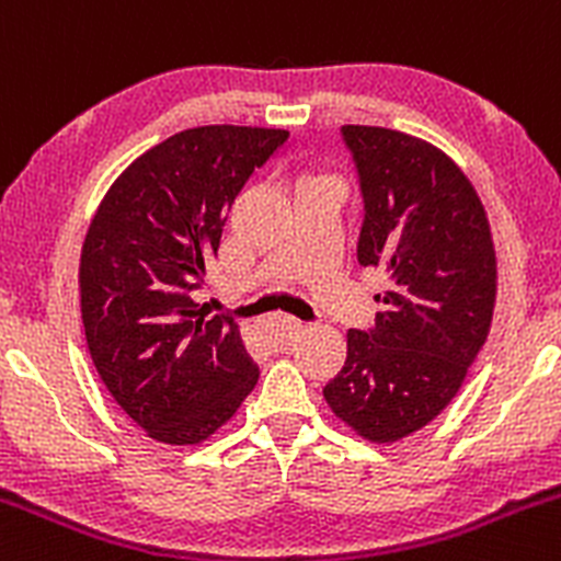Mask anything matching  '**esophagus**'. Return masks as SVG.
I'll list each match as a JSON object with an SVG mask.
<instances>
[{"instance_id":"esophagus-1","label":"esophagus","mask_w":561,"mask_h":561,"mask_svg":"<svg viewBox=\"0 0 561 561\" xmlns=\"http://www.w3.org/2000/svg\"><path fill=\"white\" fill-rule=\"evenodd\" d=\"M273 332L278 337V343H291L299 332H302V321L291 319V316H275Z\"/></svg>"}]
</instances>
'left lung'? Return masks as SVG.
<instances>
[{"mask_svg": "<svg viewBox=\"0 0 561 561\" xmlns=\"http://www.w3.org/2000/svg\"><path fill=\"white\" fill-rule=\"evenodd\" d=\"M359 172L362 267L389 275L369 332L323 386L332 413L369 443H397L454 400L486 343L496 256L486 210L465 172L432 142L383 126H343Z\"/></svg>", "mask_w": 561, "mask_h": 561, "instance_id": "left-lung-1", "label": "left lung"}]
</instances>
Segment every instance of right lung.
Listing matches in <instances>:
<instances>
[{"instance_id":"obj_1","label":"right lung","mask_w":561,"mask_h":561,"mask_svg":"<svg viewBox=\"0 0 561 561\" xmlns=\"http://www.w3.org/2000/svg\"><path fill=\"white\" fill-rule=\"evenodd\" d=\"M286 129L196 126L137 156L96 207L80 251V313L102 383L167 446L216 435L259 380L227 316L192 299L248 178Z\"/></svg>"}]
</instances>
